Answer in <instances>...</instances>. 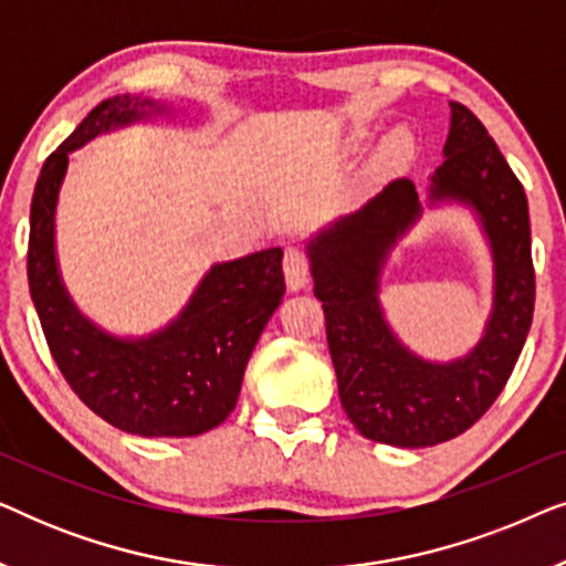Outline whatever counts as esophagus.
<instances>
[{"label": "esophagus", "mask_w": 566, "mask_h": 566, "mask_svg": "<svg viewBox=\"0 0 566 566\" xmlns=\"http://www.w3.org/2000/svg\"><path fill=\"white\" fill-rule=\"evenodd\" d=\"M283 273L285 283H289L291 291H301L308 285V260L304 250L298 247H289L283 254Z\"/></svg>", "instance_id": "obj_1"}]
</instances>
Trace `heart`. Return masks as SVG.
Wrapping results in <instances>:
<instances>
[{
  "mask_svg": "<svg viewBox=\"0 0 566 566\" xmlns=\"http://www.w3.org/2000/svg\"><path fill=\"white\" fill-rule=\"evenodd\" d=\"M409 149V136L405 134V130H401V134H397L389 142V151L391 154H405Z\"/></svg>",
  "mask_w": 566,
  "mask_h": 566,
  "instance_id": "obj_1",
  "label": "heart"
}]
</instances>
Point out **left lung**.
I'll use <instances>...</instances> for the list:
<instances>
[{"instance_id":"obj_1","label":"left lung","mask_w":566,"mask_h":566,"mask_svg":"<svg viewBox=\"0 0 566 566\" xmlns=\"http://www.w3.org/2000/svg\"><path fill=\"white\" fill-rule=\"evenodd\" d=\"M443 154L430 177V200L474 208L494 258V308L482 343L467 358H417L394 337L378 304L386 254L422 211L412 180L389 182L306 247L339 401L360 436L386 446L424 448L467 432L505 389L533 322L536 273L521 180L461 103H451Z\"/></svg>"}]
</instances>
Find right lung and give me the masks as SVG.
Listing matches in <instances>:
<instances>
[{
    "instance_id": "obj_1",
    "label": "right lung",
    "mask_w": 566,
    "mask_h": 566,
    "mask_svg": "<svg viewBox=\"0 0 566 566\" xmlns=\"http://www.w3.org/2000/svg\"><path fill=\"white\" fill-rule=\"evenodd\" d=\"M146 107L151 99H103L45 159L30 203L28 283L53 360L92 412L142 438H188L213 430L237 407L247 360L285 293L283 250L213 265L182 314L151 337H111L76 312L53 250L69 154L144 118Z\"/></svg>"
}]
</instances>
